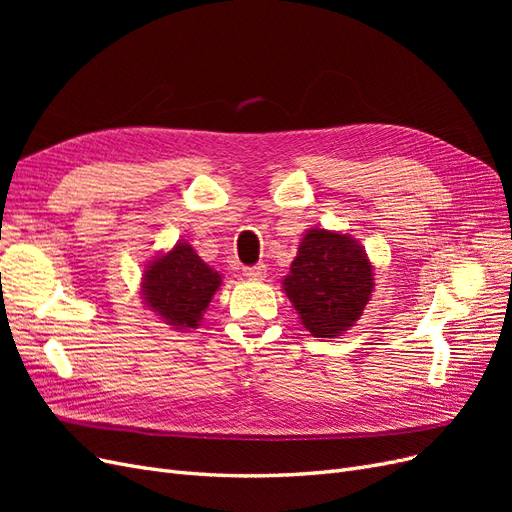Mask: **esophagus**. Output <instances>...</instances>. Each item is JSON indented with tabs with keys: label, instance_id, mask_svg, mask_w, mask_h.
<instances>
[{
	"label": "esophagus",
	"instance_id": "esophagus-1",
	"mask_svg": "<svg viewBox=\"0 0 512 512\" xmlns=\"http://www.w3.org/2000/svg\"><path fill=\"white\" fill-rule=\"evenodd\" d=\"M245 275L250 277V280H262V277H267V265L265 262H258L254 267H245Z\"/></svg>",
	"mask_w": 512,
	"mask_h": 512
}]
</instances>
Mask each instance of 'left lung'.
Listing matches in <instances>:
<instances>
[{
    "mask_svg": "<svg viewBox=\"0 0 512 512\" xmlns=\"http://www.w3.org/2000/svg\"><path fill=\"white\" fill-rule=\"evenodd\" d=\"M288 299L314 337H337L361 318L374 290L363 247L348 235L309 230L284 280Z\"/></svg>",
    "mask_w": 512,
    "mask_h": 512,
    "instance_id": "obj_1",
    "label": "left lung"
}]
</instances>
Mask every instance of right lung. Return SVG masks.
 Listing matches in <instances>:
<instances>
[{
  "label": "right lung",
  "mask_w": 512,
  "mask_h": 512,
  "mask_svg": "<svg viewBox=\"0 0 512 512\" xmlns=\"http://www.w3.org/2000/svg\"><path fill=\"white\" fill-rule=\"evenodd\" d=\"M220 273L209 269L188 243L156 258L143 275V299L177 329H196L215 290Z\"/></svg>",
  "instance_id": "right-lung-1"
}]
</instances>
